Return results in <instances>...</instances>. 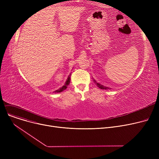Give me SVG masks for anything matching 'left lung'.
Wrapping results in <instances>:
<instances>
[{"instance_id":"8db88e82","label":"left lung","mask_w":159,"mask_h":159,"mask_svg":"<svg viewBox=\"0 0 159 159\" xmlns=\"http://www.w3.org/2000/svg\"><path fill=\"white\" fill-rule=\"evenodd\" d=\"M95 82L96 83V84H97V86L99 88H101V89H110L109 88H107V87H106V86H102V85H101V84H98V83H97V82H96L95 81Z\"/></svg>"}]
</instances>
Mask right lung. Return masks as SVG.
<instances>
[{"label":"right lung","instance_id":"add662e5","mask_svg":"<svg viewBox=\"0 0 159 159\" xmlns=\"http://www.w3.org/2000/svg\"><path fill=\"white\" fill-rule=\"evenodd\" d=\"M70 75H70V76L68 77V79H67V80H66V83H65V84H64L62 88H59L58 89L55 91H54L55 93H60V92H62V91H64V89H66L67 88V87H68V86L70 84V80H71V79H70Z\"/></svg>","mask_w":159,"mask_h":159}]
</instances>
